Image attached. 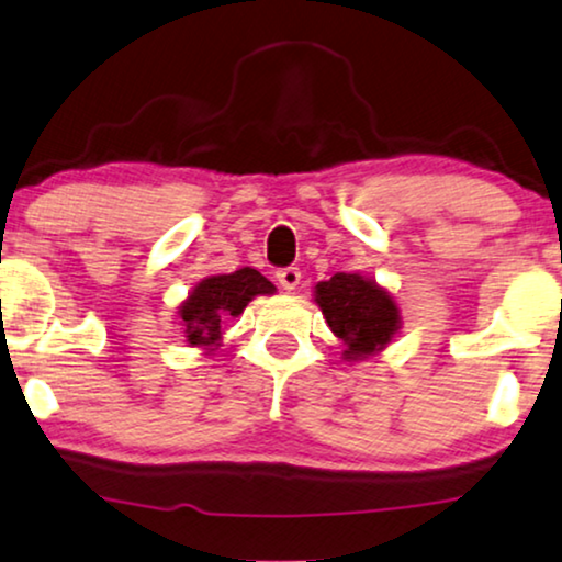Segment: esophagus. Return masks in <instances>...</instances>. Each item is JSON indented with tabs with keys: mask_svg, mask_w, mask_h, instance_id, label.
I'll return each instance as SVG.
<instances>
[{
	"mask_svg": "<svg viewBox=\"0 0 562 562\" xmlns=\"http://www.w3.org/2000/svg\"><path fill=\"white\" fill-rule=\"evenodd\" d=\"M276 281H279L286 291H294L299 286V281H302V271H299V268H294V266L279 268V271H276Z\"/></svg>",
	"mask_w": 562,
	"mask_h": 562,
	"instance_id": "obj_1",
	"label": "esophagus"
}]
</instances>
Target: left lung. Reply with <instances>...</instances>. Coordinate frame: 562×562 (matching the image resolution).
<instances>
[{"label": "left lung", "instance_id": "obj_1", "mask_svg": "<svg viewBox=\"0 0 562 562\" xmlns=\"http://www.w3.org/2000/svg\"><path fill=\"white\" fill-rule=\"evenodd\" d=\"M315 302L344 340L346 359H367L379 353L400 330V310L390 291L359 273H335L315 286Z\"/></svg>", "mask_w": 562, "mask_h": 562}]
</instances>
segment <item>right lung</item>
<instances>
[{
  "mask_svg": "<svg viewBox=\"0 0 562 562\" xmlns=\"http://www.w3.org/2000/svg\"><path fill=\"white\" fill-rule=\"evenodd\" d=\"M276 286L255 268H239L235 273L209 276L180 304L178 315L186 340L191 346H218L222 325L227 317L243 315L247 302L258 294H273Z\"/></svg>",
  "mask_w": 562,
  "mask_h": 562,
  "instance_id": "add662e5",
  "label": "right lung"
}]
</instances>
